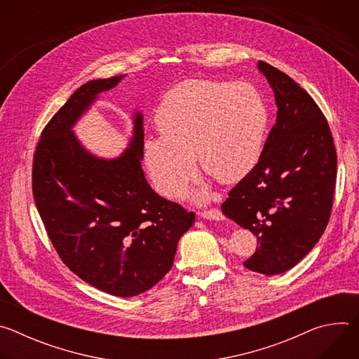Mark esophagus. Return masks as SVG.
<instances>
[{"label": "esophagus", "instance_id": "34e87169", "mask_svg": "<svg viewBox=\"0 0 359 359\" xmlns=\"http://www.w3.org/2000/svg\"><path fill=\"white\" fill-rule=\"evenodd\" d=\"M200 216H201L203 219H208V220H217V222H220V220H224V219H226V217H224V215H223L219 209L204 210V212H201V213H200Z\"/></svg>", "mask_w": 359, "mask_h": 359}]
</instances>
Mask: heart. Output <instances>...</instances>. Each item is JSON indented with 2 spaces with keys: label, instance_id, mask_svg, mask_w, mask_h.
Here are the masks:
<instances>
[{
  "label": "heart",
  "instance_id": "heart-1",
  "mask_svg": "<svg viewBox=\"0 0 359 359\" xmlns=\"http://www.w3.org/2000/svg\"><path fill=\"white\" fill-rule=\"evenodd\" d=\"M161 136L143 140V162L159 194L182 198L201 169L230 184L257 165L269 111L262 93L247 82L189 79L175 86L155 115ZM198 200L208 193L198 191Z\"/></svg>",
  "mask_w": 359,
  "mask_h": 359
}]
</instances>
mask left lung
<instances>
[{"label": "left lung", "instance_id": "8db88e82", "mask_svg": "<svg viewBox=\"0 0 359 359\" xmlns=\"http://www.w3.org/2000/svg\"><path fill=\"white\" fill-rule=\"evenodd\" d=\"M257 67L273 88L277 121L257 165L230 190L222 210L257 237L244 267L276 276L298 264L328 224L337 151L314 99L277 68L263 61Z\"/></svg>", "mask_w": 359, "mask_h": 359}]
</instances>
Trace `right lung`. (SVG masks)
<instances>
[{
  "label": "right lung",
  "instance_id": "1",
  "mask_svg": "<svg viewBox=\"0 0 359 359\" xmlns=\"http://www.w3.org/2000/svg\"><path fill=\"white\" fill-rule=\"evenodd\" d=\"M123 78L83 83L49 121L34 155L32 193L46 233L68 269L100 291L133 297L169 273L194 213L149 186L142 170L140 112L133 114L128 147L114 159L93 155L74 133L99 93Z\"/></svg>",
  "mask_w": 359,
  "mask_h": 359
}]
</instances>
